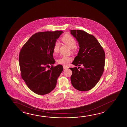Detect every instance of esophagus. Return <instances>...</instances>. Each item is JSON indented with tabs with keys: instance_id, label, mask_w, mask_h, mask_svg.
Wrapping results in <instances>:
<instances>
[{
	"instance_id": "obj_1",
	"label": "esophagus",
	"mask_w": 127,
	"mask_h": 127,
	"mask_svg": "<svg viewBox=\"0 0 127 127\" xmlns=\"http://www.w3.org/2000/svg\"><path fill=\"white\" fill-rule=\"evenodd\" d=\"M67 68H68V67H66V66H63V69H66Z\"/></svg>"
}]
</instances>
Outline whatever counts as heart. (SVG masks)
Here are the masks:
<instances>
[{"instance_id": "obj_1", "label": "heart", "mask_w": 127, "mask_h": 127, "mask_svg": "<svg viewBox=\"0 0 127 127\" xmlns=\"http://www.w3.org/2000/svg\"><path fill=\"white\" fill-rule=\"evenodd\" d=\"M62 40L63 42L67 44L71 49H72V50H74L75 47H76V40L70 35H65L63 37ZM59 48L60 43L58 41H56L54 44L53 46V52L55 53H57L59 51ZM72 60V59L71 58L67 56H63L58 59V63L59 64H62L63 65H67Z\"/></svg>"}]
</instances>
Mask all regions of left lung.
<instances>
[{"instance_id": "1", "label": "left lung", "mask_w": 127, "mask_h": 127, "mask_svg": "<svg viewBox=\"0 0 127 127\" xmlns=\"http://www.w3.org/2000/svg\"><path fill=\"white\" fill-rule=\"evenodd\" d=\"M70 31L78 41L80 47L72 64L75 66L83 65L82 68H69L72 72L71 84L78 90H90L99 82L104 71V50L93 35L81 30Z\"/></svg>"}]
</instances>
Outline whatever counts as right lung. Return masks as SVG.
I'll use <instances>...</instances> for the list:
<instances>
[{"instance_id":"add662e5","label":"right lung","mask_w":127,"mask_h":127,"mask_svg":"<svg viewBox=\"0 0 127 127\" xmlns=\"http://www.w3.org/2000/svg\"><path fill=\"white\" fill-rule=\"evenodd\" d=\"M63 33L57 30L35 33L20 50L19 59L21 77L28 88L38 95L52 92L63 70L61 64L53 66L56 63L53 56L54 44ZM50 65V69H47Z\"/></svg>"}]
</instances>
